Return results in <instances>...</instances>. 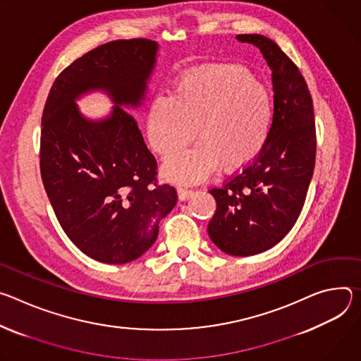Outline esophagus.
Masks as SVG:
<instances>
[{
  "label": "esophagus",
  "instance_id": "esophagus-1",
  "mask_svg": "<svg viewBox=\"0 0 361 361\" xmlns=\"http://www.w3.org/2000/svg\"><path fill=\"white\" fill-rule=\"evenodd\" d=\"M193 195V190L192 189H188V188H178V196L180 201H186V199L192 197Z\"/></svg>",
  "mask_w": 361,
  "mask_h": 361
}]
</instances>
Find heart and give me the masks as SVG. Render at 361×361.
<instances>
[{
	"label": "heart",
	"mask_w": 361,
	"mask_h": 361,
	"mask_svg": "<svg viewBox=\"0 0 361 361\" xmlns=\"http://www.w3.org/2000/svg\"><path fill=\"white\" fill-rule=\"evenodd\" d=\"M269 92L239 64H205L182 74L171 97H156L147 110V139L162 157L176 154L165 173L183 183L248 168L264 150L272 125Z\"/></svg>",
	"instance_id": "heart-1"
}]
</instances>
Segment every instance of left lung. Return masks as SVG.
<instances>
[{
    "mask_svg": "<svg viewBox=\"0 0 361 361\" xmlns=\"http://www.w3.org/2000/svg\"><path fill=\"white\" fill-rule=\"evenodd\" d=\"M236 38L257 46L272 70L274 116L261 154L209 189L216 211L208 233L221 251L248 257L272 248L297 222L314 172L317 139L312 99L294 61L268 37Z\"/></svg>",
    "mask_w": 361,
    "mask_h": 361,
    "instance_id": "8db88e82",
    "label": "left lung"
}]
</instances>
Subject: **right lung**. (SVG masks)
Instances as JSON below:
<instances>
[{
    "mask_svg": "<svg viewBox=\"0 0 361 361\" xmlns=\"http://www.w3.org/2000/svg\"><path fill=\"white\" fill-rule=\"evenodd\" d=\"M156 53L147 38L114 39L87 51L57 75L43 110L44 189L71 243L100 262L139 258L178 202L173 186L157 183V162L129 111L145 99ZM96 88L116 104L100 123L75 106L78 95Z\"/></svg>",
    "mask_w": 361,
    "mask_h": 361,
    "instance_id": "obj_1",
    "label": "right lung"
}]
</instances>
